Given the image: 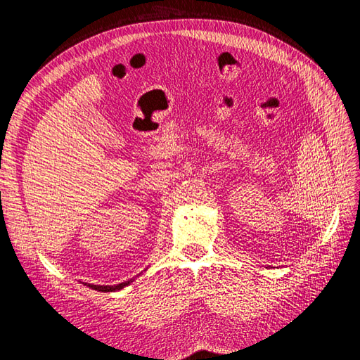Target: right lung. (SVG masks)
Segmentation results:
<instances>
[{"instance_id": "add662e5", "label": "right lung", "mask_w": 360, "mask_h": 360, "mask_svg": "<svg viewBox=\"0 0 360 360\" xmlns=\"http://www.w3.org/2000/svg\"><path fill=\"white\" fill-rule=\"evenodd\" d=\"M130 282H132V279L130 281H126V282H122V284H117V285H93V284H89L90 288L93 290H97V291H103V292H110V291H118L124 288L126 285H129Z\"/></svg>"}]
</instances>
